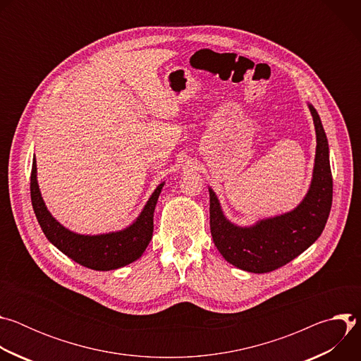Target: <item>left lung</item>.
Returning <instances> with one entry per match:
<instances>
[{
	"mask_svg": "<svg viewBox=\"0 0 361 361\" xmlns=\"http://www.w3.org/2000/svg\"><path fill=\"white\" fill-rule=\"evenodd\" d=\"M307 106L313 117L317 145L312 183L297 207L251 226H238L226 217L217 194L209 187L213 241L237 269L257 274L277 270L310 247L326 227L333 201L329 141L319 113L308 102Z\"/></svg>",
	"mask_w": 361,
	"mask_h": 361,
	"instance_id": "1",
	"label": "left lung"
}]
</instances>
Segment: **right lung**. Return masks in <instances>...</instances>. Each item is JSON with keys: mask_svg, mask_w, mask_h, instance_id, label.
<instances>
[{"mask_svg": "<svg viewBox=\"0 0 361 361\" xmlns=\"http://www.w3.org/2000/svg\"><path fill=\"white\" fill-rule=\"evenodd\" d=\"M166 181L152 191L138 217L126 228L102 234H80L68 230L47 209L37 181V160L34 156L31 170V202L38 224L61 252L75 263L97 271L117 270L138 260L152 238L154 210Z\"/></svg>", "mask_w": 361, "mask_h": 361, "instance_id": "add662e5", "label": "right lung"}]
</instances>
